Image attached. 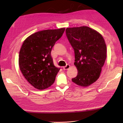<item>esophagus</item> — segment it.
Listing matches in <instances>:
<instances>
[{"mask_svg":"<svg viewBox=\"0 0 123 123\" xmlns=\"http://www.w3.org/2000/svg\"><path fill=\"white\" fill-rule=\"evenodd\" d=\"M70 68V66L69 65H67L66 66L63 67V69L64 70H68Z\"/></svg>","mask_w":123,"mask_h":123,"instance_id":"1","label":"esophagus"}]
</instances>
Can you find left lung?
I'll use <instances>...</instances> for the list:
<instances>
[{
    "label": "left lung",
    "mask_w": 123,
    "mask_h": 123,
    "mask_svg": "<svg viewBox=\"0 0 123 123\" xmlns=\"http://www.w3.org/2000/svg\"><path fill=\"white\" fill-rule=\"evenodd\" d=\"M66 35L74 50V65L78 75L72 80L87 87L99 78L106 57L104 38L97 31L87 26L67 28Z\"/></svg>",
    "instance_id": "8db88e82"
}]
</instances>
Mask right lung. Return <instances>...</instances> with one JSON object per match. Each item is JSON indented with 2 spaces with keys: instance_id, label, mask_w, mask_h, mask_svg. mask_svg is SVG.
Masks as SVG:
<instances>
[{
  "instance_id": "1",
  "label": "right lung",
  "mask_w": 123,
  "mask_h": 123,
  "mask_svg": "<svg viewBox=\"0 0 123 123\" xmlns=\"http://www.w3.org/2000/svg\"><path fill=\"white\" fill-rule=\"evenodd\" d=\"M65 28L36 32L24 40L19 53L18 65L27 81L38 90L53 84L60 68L53 64L51 49Z\"/></svg>"
}]
</instances>
